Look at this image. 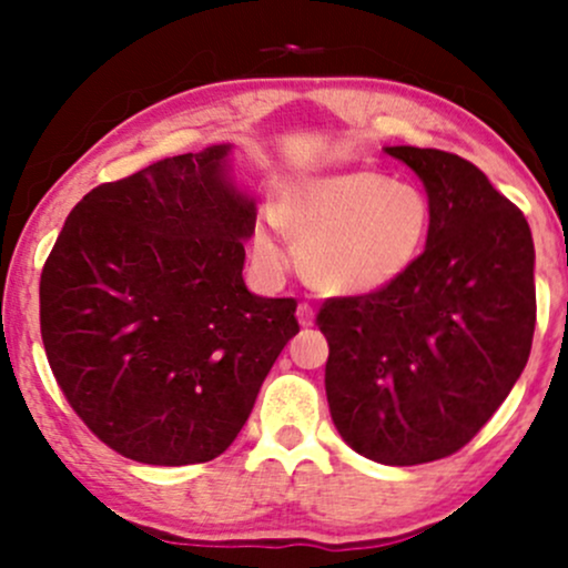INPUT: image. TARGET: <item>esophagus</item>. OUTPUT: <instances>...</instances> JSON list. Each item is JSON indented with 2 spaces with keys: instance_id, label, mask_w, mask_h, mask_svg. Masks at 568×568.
<instances>
[{
  "instance_id": "obj_1",
  "label": "esophagus",
  "mask_w": 568,
  "mask_h": 568,
  "mask_svg": "<svg viewBox=\"0 0 568 568\" xmlns=\"http://www.w3.org/2000/svg\"><path fill=\"white\" fill-rule=\"evenodd\" d=\"M296 315H298V323H302L304 328H306V325H312V323H315V310H312L310 304H298Z\"/></svg>"
}]
</instances>
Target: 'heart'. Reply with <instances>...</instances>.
<instances>
[{"mask_svg":"<svg viewBox=\"0 0 568 568\" xmlns=\"http://www.w3.org/2000/svg\"><path fill=\"white\" fill-rule=\"evenodd\" d=\"M277 219L317 291L361 296L397 283L419 262L433 205L416 184L355 168L285 189ZM253 256L264 270L285 264L283 245L270 226L253 232Z\"/></svg>","mask_w":568,"mask_h":568,"instance_id":"obj_1","label":"heart"}]
</instances>
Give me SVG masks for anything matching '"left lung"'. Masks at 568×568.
Returning a JSON list of instances; mask_svg holds the SVG:
<instances>
[{
    "label": "left lung",
    "instance_id": "1",
    "mask_svg": "<svg viewBox=\"0 0 568 568\" xmlns=\"http://www.w3.org/2000/svg\"><path fill=\"white\" fill-rule=\"evenodd\" d=\"M425 181L433 226L397 283L325 298V395L349 448L408 467L465 448L510 395L537 323L534 243L520 207L473 162L389 146Z\"/></svg>",
    "mask_w": 568,
    "mask_h": 568
}]
</instances>
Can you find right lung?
Segmentation results:
<instances>
[{"label":"right lung","mask_w":568,"mask_h":568,"mask_svg":"<svg viewBox=\"0 0 568 568\" xmlns=\"http://www.w3.org/2000/svg\"><path fill=\"white\" fill-rule=\"evenodd\" d=\"M230 146L154 162L77 202L39 280L44 355L98 440L143 465L216 459L298 334L296 298L245 288L256 202Z\"/></svg>","instance_id":"obj_1"}]
</instances>
